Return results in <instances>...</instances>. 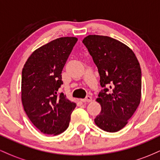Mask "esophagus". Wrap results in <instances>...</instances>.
Listing matches in <instances>:
<instances>
[{
  "label": "esophagus",
  "instance_id": "1",
  "mask_svg": "<svg viewBox=\"0 0 160 160\" xmlns=\"http://www.w3.org/2000/svg\"><path fill=\"white\" fill-rule=\"evenodd\" d=\"M80 100H81V102H91L92 101V98L91 96H89V95H87L85 98L80 99Z\"/></svg>",
  "mask_w": 160,
  "mask_h": 160
}]
</instances>
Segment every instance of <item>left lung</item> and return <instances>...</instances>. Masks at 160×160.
Instances as JSON below:
<instances>
[{"mask_svg": "<svg viewBox=\"0 0 160 160\" xmlns=\"http://www.w3.org/2000/svg\"><path fill=\"white\" fill-rule=\"evenodd\" d=\"M98 68L102 107L95 122L108 132H118L138 107L141 95V70L135 53L119 40L89 35L82 40Z\"/></svg>", "mask_w": 160, "mask_h": 160, "instance_id": "left-lung-1", "label": "left lung"}]
</instances>
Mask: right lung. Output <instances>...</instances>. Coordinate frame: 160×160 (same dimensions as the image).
I'll use <instances>...</instances> for the list:
<instances>
[{
    "mask_svg": "<svg viewBox=\"0 0 160 160\" xmlns=\"http://www.w3.org/2000/svg\"><path fill=\"white\" fill-rule=\"evenodd\" d=\"M78 38H60L36 49L22 72V102L29 120L41 132L59 135L69 126L76 104L58 89L62 71Z\"/></svg>",
    "mask_w": 160,
    "mask_h": 160,
    "instance_id": "1",
    "label": "right lung"
}]
</instances>
